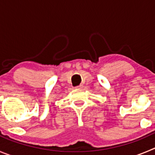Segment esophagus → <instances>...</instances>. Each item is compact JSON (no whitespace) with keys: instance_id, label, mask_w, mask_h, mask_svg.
Segmentation results:
<instances>
[{"instance_id":"34e87169","label":"esophagus","mask_w":155,"mask_h":155,"mask_svg":"<svg viewBox=\"0 0 155 155\" xmlns=\"http://www.w3.org/2000/svg\"><path fill=\"white\" fill-rule=\"evenodd\" d=\"M83 87V86H82V85H79V86H76V89H82V88Z\"/></svg>"}]
</instances>
